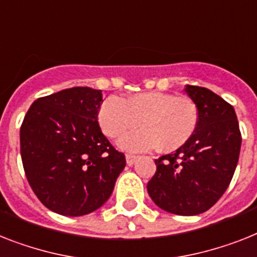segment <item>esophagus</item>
Returning <instances> with one entry per match:
<instances>
[{
  "label": "esophagus",
  "instance_id": "1",
  "mask_svg": "<svg viewBox=\"0 0 257 257\" xmlns=\"http://www.w3.org/2000/svg\"><path fill=\"white\" fill-rule=\"evenodd\" d=\"M138 156H135V155H126V163L127 165H133L134 163L137 162Z\"/></svg>",
  "mask_w": 257,
  "mask_h": 257
}]
</instances>
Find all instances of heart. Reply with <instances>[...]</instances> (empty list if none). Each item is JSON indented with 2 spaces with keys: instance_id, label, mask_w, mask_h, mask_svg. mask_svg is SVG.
Returning <instances> with one entry per match:
<instances>
[{
  "instance_id": "1",
  "label": "heart",
  "mask_w": 257,
  "mask_h": 257,
  "mask_svg": "<svg viewBox=\"0 0 257 257\" xmlns=\"http://www.w3.org/2000/svg\"><path fill=\"white\" fill-rule=\"evenodd\" d=\"M200 114L196 103L186 97L163 92L138 93L127 99L107 97L98 111V122L110 139L141 124L119 141L126 151L141 152L158 147L172 152L190 141L198 126Z\"/></svg>"
}]
</instances>
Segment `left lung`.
<instances>
[{"instance_id":"left-lung-1","label":"left lung","mask_w":257,"mask_h":257,"mask_svg":"<svg viewBox=\"0 0 257 257\" xmlns=\"http://www.w3.org/2000/svg\"><path fill=\"white\" fill-rule=\"evenodd\" d=\"M200 119L190 141L155 160L147 190L160 209L177 215L205 213L230 185L240 154L241 134L234 107L202 86L186 85Z\"/></svg>"}]
</instances>
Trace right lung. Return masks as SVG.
Listing matches in <instances>:
<instances>
[{"instance_id": "1", "label": "right lung", "mask_w": 257, "mask_h": 257, "mask_svg": "<svg viewBox=\"0 0 257 257\" xmlns=\"http://www.w3.org/2000/svg\"><path fill=\"white\" fill-rule=\"evenodd\" d=\"M102 90L75 86L40 97L21 126V158L31 189L65 217L101 207L113 193L126 158L98 124Z\"/></svg>"}]
</instances>
